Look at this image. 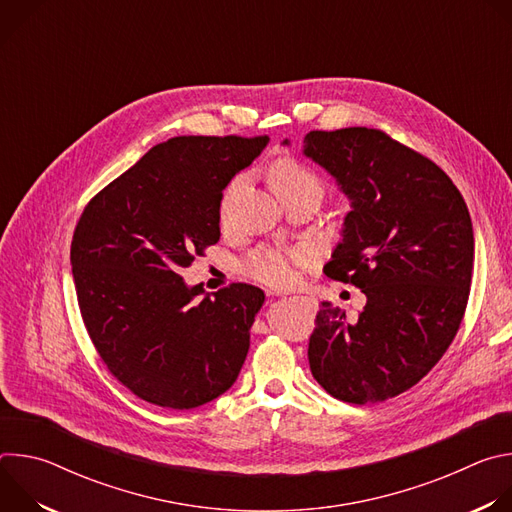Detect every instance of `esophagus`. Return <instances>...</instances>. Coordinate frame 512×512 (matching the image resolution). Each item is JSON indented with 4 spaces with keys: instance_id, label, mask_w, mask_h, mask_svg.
<instances>
[{
    "instance_id": "1",
    "label": "esophagus",
    "mask_w": 512,
    "mask_h": 512,
    "mask_svg": "<svg viewBox=\"0 0 512 512\" xmlns=\"http://www.w3.org/2000/svg\"><path fill=\"white\" fill-rule=\"evenodd\" d=\"M294 300H300L304 306H308V308H312V310L316 308V302H314L312 298H304V296H302V298H294Z\"/></svg>"
}]
</instances>
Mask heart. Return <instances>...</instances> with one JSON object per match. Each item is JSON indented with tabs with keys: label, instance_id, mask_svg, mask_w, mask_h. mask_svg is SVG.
Wrapping results in <instances>:
<instances>
[{
	"label": "heart",
	"instance_id": "obj_1",
	"mask_svg": "<svg viewBox=\"0 0 512 512\" xmlns=\"http://www.w3.org/2000/svg\"><path fill=\"white\" fill-rule=\"evenodd\" d=\"M269 184L275 194L285 200L287 196L300 190L320 186L312 170L294 158H277L269 168ZM229 188L227 196L231 194ZM225 212V206H223ZM314 261V251L310 247H259L245 257L241 263L243 275L269 287H289L298 279V269Z\"/></svg>",
	"mask_w": 512,
	"mask_h": 512
}]
</instances>
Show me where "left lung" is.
Returning a JSON list of instances; mask_svg holds the SVG:
<instances>
[{"label": "left lung", "mask_w": 512, "mask_h": 512, "mask_svg": "<svg viewBox=\"0 0 512 512\" xmlns=\"http://www.w3.org/2000/svg\"><path fill=\"white\" fill-rule=\"evenodd\" d=\"M304 154L350 200L324 273L367 296L354 322L322 304L312 375L340 401H387L417 385L458 334L474 267L468 206L440 166L381 129L310 131Z\"/></svg>", "instance_id": "8db88e82"}]
</instances>
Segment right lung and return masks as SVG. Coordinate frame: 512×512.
<instances>
[{
  "label": "right lung",
  "mask_w": 512,
  "mask_h": 512,
  "mask_svg": "<svg viewBox=\"0 0 512 512\" xmlns=\"http://www.w3.org/2000/svg\"><path fill=\"white\" fill-rule=\"evenodd\" d=\"M267 135H180L154 145L85 206L70 265L85 328L135 397L194 409L237 381L265 294L231 283L198 298L180 275L221 239V200Z\"/></svg>",
  "instance_id": "right-lung-1"
}]
</instances>
